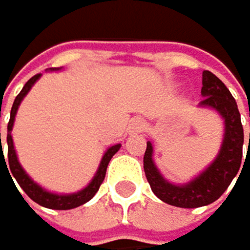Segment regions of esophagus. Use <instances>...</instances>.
I'll list each match as a JSON object with an SVG mask.
<instances>
[{
  "mask_svg": "<svg viewBox=\"0 0 250 250\" xmlns=\"http://www.w3.org/2000/svg\"><path fill=\"white\" fill-rule=\"evenodd\" d=\"M130 130L131 131H142V130H144V122L139 120V119L133 120V122L130 124Z\"/></svg>",
  "mask_w": 250,
  "mask_h": 250,
  "instance_id": "1",
  "label": "esophagus"
}]
</instances>
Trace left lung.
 <instances>
[{
  "label": "left lung",
  "mask_w": 250,
  "mask_h": 250,
  "mask_svg": "<svg viewBox=\"0 0 250 250\" xmlns=\"http://www.w3.org/2000/svg\"><path fill=\"white\" fill-rule=\"evenodd\" d=\"M202 97L204 100L199 103L200 108H210L216 111L224 120L222 144L218 156L210 166L202 170L197 177L189 180L188 183L175 185L164 178L160 169L156 167L153 161V146L150 141L147 142L144 155V172L153 194L166 204L180 208H199L213 204L226 192L232 180L236 177L238 170L241 169L244 131L235 98L226 87V84L208 70H204L202 73ZM248 156H246V161H248Z\"/></svg>",
  "instance_id": "obj_1"
}]
</instances>
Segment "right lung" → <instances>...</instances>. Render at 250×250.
Masks as SVG:
<instances>
[{"label":"right lung","instance_id":"add662e5","mask_svg":"<svg viewBox=\"0 0 250 250\" xmlns=\"http://www.w3.org/2000/svg\"><path fill=\"white\" fill-rule=\"evenodd\" d=\"M51 72L54 70H61V68H50ZM42 75H34L32 78L24 84L21 92L15 97V102L12 104V109H10V120L7 124V163L6 164V160H4V153H2V146H1V133H0V166L1 164H4L9 175H14V178L17 180V183L21 186V189L28 194V197L32 199L36 202V204L42 205L45 208H53V210H72V208H76L83 204H86L90 199H92L98 188H100V185L103 183L104 180V175H106V169H108V164L111 161V158L117 153V150L122 147L120 144H116V146H111L108 150L104 152L102 161H100V166H98L97 172L94 178L90 180V183L86 186V188H83L81 191H76V192H72V194H58V192H51V191H46L45 188H42L39 183H36L34 180H32L28 174L26 170L21 167L20 161H18V156H17V152H15V147H14V141H12V128H14V122H15V116H17V111H18V106L23 102V98L28 95V92L31 90V87L34 86L36 81L40 78ZM12 180V177H10ZM14 182V180H12Z\"/></svg>","mask_w":250,"mask_h":250}]
</instances>
